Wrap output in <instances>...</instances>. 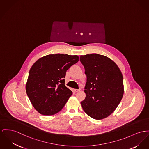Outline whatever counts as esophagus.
Returning <instances> with one entry per match:
<instances>
[{
	"label": "esophagus",
	"instance_id": "1",
	"mask_svg": "<svg viewBox=\"0 0 149 149\" xmlns=\"http://www.w3.org/2000/svg\"><path fill=\"white\" fill-rule=\"evenodd\" d=\"M80 90L79 89H74L73 91L75 92V93H77V92H79Z\"/></svg>",
	"mask_w": 149,
	"mask_h": 149
}]
</instances>
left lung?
<instances>
[{"instance_id": "8db88e82", "label": "left lung", "mask_w": 149, "mask_h": 149, "mask_svg": "<svg viewBox=\"0 0 149 149\" xmlns=\"http://www.w3.org/2000/svg\"><path fill=\"white\" fill-rule=\"evenodd\" d=\"M87 82L85 99L81 102L85 112L96 119L106 118L118 106L124 94L123 77L117 64L98 54L80 56Z\"/></svg>"}]
</instances>
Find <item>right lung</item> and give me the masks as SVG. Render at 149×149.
<instances>
[{
    "label": "right lung",
    "instance_id": "1",
    "mask_svg": "<svg viewBox=\"0 0 149 149\" xmlns=\"http://www.w3.org/2000/svg\"><path fill=\"white\" fill-rule=\"evenodd\" d=\"M79 60L77 55L56 54L43 56L33 64L26 83V92L40 113L52 115L64 107L72 95L65 85L66 72Z\"/></svg>",
    "mask_w": 149,
    "mask_h": 149
}]
</instances>
